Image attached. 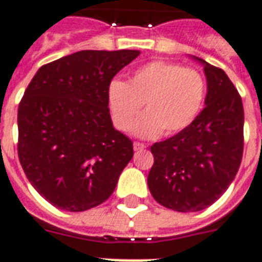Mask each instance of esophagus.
I'll list each match as a JSON object with an SVG mask.
<instances>
[{
	"instance_id": "34e87169",
	"label": "esophagus",
	"mask_w": 262,
	"mask_h": 262,
	"mask_svg": "<svg viewBox=\"0 0 262 262\" xmlns=\"http://www.w3.org/2000/svg\"><path fill=\"white\" fill-rule=\"evenodd\" d=\"M133 148H135V151L144 150V148H146V144H143V143H139V141H135V143H133Z\"/></svg>"
}]
</instances>
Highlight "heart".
Returning <instances> with one entry per match:
<instances>
[{
    "label": "heart",
    "instance_id": "1",
    "mask_svg": "<svg viewBox=\"0 0 262 262\" xmlns=\"http://www.w3.org/2000/svg\"><path fill=\"white\" fill-rule=\"evenodd\" d=\"M205 96L207 80L200 71L168 61L141 65L127 83L114 80L108 87L110 111L119 130H129L144 106L133 126V133L144 139L185 130L203 110Z\"/></svg>",
    "mask_w": 262,
    "mask_h": 262
}]
</instances>
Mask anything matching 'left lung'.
<instances>
[{
	"instance_id": "obj_1",
	"label": "left lung",
	"mask_w": 262,
	"mask_h": 262,
	"mask_svg": "<svg viewBox=\"0 0 262 262\" xmlns=\"http://www.w3.org/2000/svg\"><path fill=\"white\" fill-rule=\"evenodd\" d=\"M207 77L205 108L185 130L151 146L147 178L161 205L195 212L214 204L233 182L243 157L242 97L221 68L194 57Z\"/></svg>"
}]
</instances>
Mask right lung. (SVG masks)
Wrapping results in <instances>:
<instances>
[{"label":"right lung","instance_id":"add662e5","mask_svg":"<svg viewBox=\"0 0 262 262\" xmlns=\"http://www.w3.org/2000/svg\"><path fill=\"white\" fill-rule=\"evenodd\" d=\"M140 51L75 52L42 65L17 110V156L48 203L79 212L115 190L133 143L114 129L108 87Z\"/></svg>","mask_w":262,"mask_h":262}]
</instances>
